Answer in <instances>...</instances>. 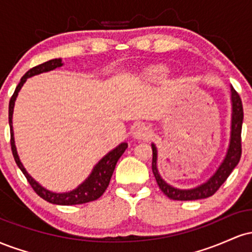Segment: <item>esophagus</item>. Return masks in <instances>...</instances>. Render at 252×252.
<instances>
[{
  "instance_id": "1",
  "label": "esophagus",
  "mask_w": 252,
  "mask_h": 252,
  "mask_svg": "<svg viewBox=\"0 0 252 252\" xmlns=\"http://www.w3.org/2000/svg\"><path fill=\"white\" fill-rule=\"evenodd\" d=\"M149 136L150 129L146 126V124H140V126H137L135 128L134 132H132V137H134L135 140H147Z\"/></svg>"
}]
</instances>
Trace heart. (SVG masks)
<instances>
[{
    "label": "heart",
    "mask_w": 252,
    "mask_h": 252,
    "mask_svg": "<svg viewBox=\"0 0 252 252\" xmlns=\"http://www.w3.org/2000/svg\"><path fill=\"white\" fill-rule=\"evenodd\" d=\"M169 70L167 66L161 65H150L144 67L142 71L138 73V80L144 85H154L163 82L168 76Z\"/></svg>",
    "instance_id": "obj_1"
}]
</instances>
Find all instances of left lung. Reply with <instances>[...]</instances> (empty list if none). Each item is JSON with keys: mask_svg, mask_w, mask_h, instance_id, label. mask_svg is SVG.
<instances>
[{"mask_svg": "<svg viewBox=\"0 0 252 252\" xmlns=\"http://www.w3.org/2000/svg\"><path fill=\"white\" fill-rule=\"evenodd\" d=\"M242 124H243V105L239 94L236 90L231 86V130L230 141L226 154L222 158L221 163L213 173L210 179L202 184L198 185L193 189H176L172 185L167 184L160 175L158 169V148L154 143H152L153 148V162L152 168L158 187L162 192L173 200H198L213 195L218 190L219 187L224 184L235 167L238 164L242 155Z\"/></svg>", "mask_w": 252, "mask_h": 252, "instance_id": "obj_1", "label": "left lung"}]
</instances>
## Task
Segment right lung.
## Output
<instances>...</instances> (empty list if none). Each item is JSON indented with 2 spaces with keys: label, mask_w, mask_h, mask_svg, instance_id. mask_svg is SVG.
<instances>
[{
  "label": "right lung",
  "mask_w": 252,
  "mask_h": 252,
  "mask_svg": "<svg viewBox=\"0 0 252 252\" xmlns=\"http://www.w3.org/2000/svg\"><path fill=\"white\" fill-rule=\"evenodd\" d=\"M63 66L62 58H58V59H52L48 62L40 63V65L35 66V67L31 68L30 71L26 72V74L21 78L19 85L16 86L14 94L10 98L9 102V126H10V144H11V152H13V156L15 158V162L19 168L21 169V172L24 173L26 178H27L28 182L31 184V186L33 187V189L35 190L36 194L40 195L43 200L51 202V204L56 205H65V206H70V205H79V204H85V202L97 200L99 196L105 192L106 187L109 186L110 179H111L112 173H114L115 167L118 158L122 156V154L126 152V149L128 148V143L122 142L120 143L116 148L110 150L106 155H104L98 162L94 164V167L92 168L91 173L88 178L84 180L79 186L76 187L74 189L70 190V192H52V190L45 189L41 186L36 180H34L32 176L28 174V172L22 164L21 160H20L19 154H17V149L15 146V138H14V130H13V112H14V105H15V100L19 94L20 90L22 89L24 84L27 82L28 78L37 76V74L45 73V72H50L59 68Z\"/></svg>",
  "instance_id": "add662e5"
}]
</instances>
